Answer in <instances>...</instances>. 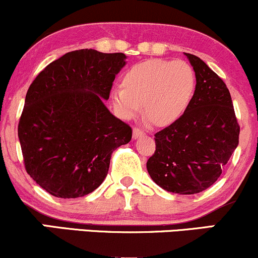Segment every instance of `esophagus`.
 I'll return each instance as SVG.
<instances>
[{"label": "esophagus", "instance_id": "obj_1", "mask_svg": "<svg viewBox=\"0 0 258 258\" xmlns=\"http://www.w3.org/2000/svg\"><path fill=\"white\" fill-rule=\"evenodd\" d=\"M143 135H144L143 130L138 128V127H135V128H133V138H135V139L142 137Z\"/></svg>", "mask_w": 258, "mask_h": 258}]
</instances>
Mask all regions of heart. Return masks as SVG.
<instances>
[{
	"label": "heart",
	"instance_id": "heart-1",
	"mask_svg": "<svg viewBox=\"0 0 258 258\" xmlns=\"http://www.w3.org/2000/svg\"><path fill=\"white\" fill-rule=\"evenodd\" d=\"M197 79L193 68L183 60L149 59L126 70L122 88L111 91L115 110L132 119L144 106V114L155 126H168L184 114L194 97Z\"/></svg>",
	"mask_w": 258,
	"mask_h": 258
}]
</instances>
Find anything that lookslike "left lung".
Returning a JSON list of instances; mask_svg holds the SVG:
<instances>
[{"instance_id":"obj_1","label":"left lung","mask_w":258,"mask_h":258,"mask_svg":"<svg viewBox=\"0 0 258 258\" xmlns=\"http://www.w3.org/2000/svg\"><path fill=\"white\" fill-rule=\"evenodd\" d=\"M184 54L197 78L194 97L176 122L155 133L147 170L165 190L189 195L220 178L239 144L240 126L226 84L199 57Z\"/></svg>"}]
</instances>
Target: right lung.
I'll use <instances>...</instances> for the list:
<instances>
[{"label":"right lung","instance_id":"add662e5","mask_svg":"<svg viewBox=\"0 0 258 258\" xmlns=\"http://www.w3.org/2000/svg\"><path fill=\"white\" fill-rule=\"evenodd\" d=\"M123 53L79 49L52 61L29 87L18 125L26 172L53 197L92 193L108 174L111 154L132 128L109 111Z\"/></svg>","mask_w":258,"mask_h":258}]
</instances>
